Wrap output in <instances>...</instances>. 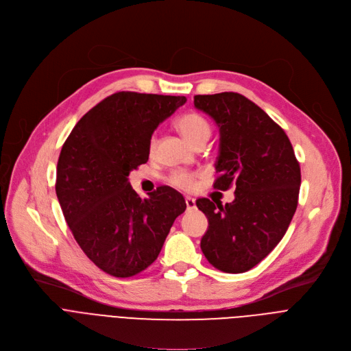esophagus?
Instances as JSON below:
<instances>
[{
  "instance_id": "1",
  "label": "esophagus",
  "mask_w": 351,
  "mask_h": 351,
  "mask_svg": "<svg viewBox=\"0 0 351 351\" xmlns=\"http://www.w3.org/2000/svg\"><path fill=\"white\" fill-rule=\"evenodd\" d=\"M185 204H186V209L188 210H193L195 209V199L194 198H185Z\"/></svg>"
}]
</instances>
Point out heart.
<instances>
[{
    "label": "heart",
    "instance_id": "1",
    "mask_svg": "<svg viewBox=\"0 0 351 351\" xmlns=\"http://www.w3.org/2000/svg\"><path fill=\"white\" fill-rule=\"evenodd\" d=\"M176 126L182 136L193 146L206 143V141L210 136V126L208 121L197 112L184 114L177 119ZM154 146H156V138L153 136L150 141V149L153 150ZM169 181L173 186L178 188V190L190 191L195 185V174L186 173V171H174L169 177Z\"/></svg>",
    "mask_w": 351,
    "mask_h": 351
}]
</instances>
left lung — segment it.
<instances>
[{
    "label": "left lung",
    "instance_id": "obj_1",
    "mask_svg": "<svg viewBox=\"0 0 351 351\" xmlns=\"http://www.w3.org/2000/svg\"><path fill=\"white\" fill-rule=\"evenodd\" d=\"M194 105L219 128L213 188H236L226 205L197 199L209 223L201 250L221 271L245 273L284 237L298 206L300 163L284 129L245 95H195Z\"/></svg>",
    "mask_w": 351,
    "mask_h": 351
}]
</instances>
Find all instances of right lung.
Listing matches in <instances>:
<instances>
[{
  "label": "right lung",
  "instance_id": "right-lung-1",
  "mask_svg": "<svg viewBox=\"0 0 351 351\" xmlns=\"http://www.w3.org/2000/svg\"><path fill=\"white\" fill-rule=\"evenodd\" d=\"M185 97L115 93L77 122L64 142L56 194L86 256L106 274L133 277L158 256L184 197L161 185L142 199L128 176L149 160L150 139Z\"/></svg>",
  "mask_w": 351,
  "mask_h": 351
}]
</instances>
